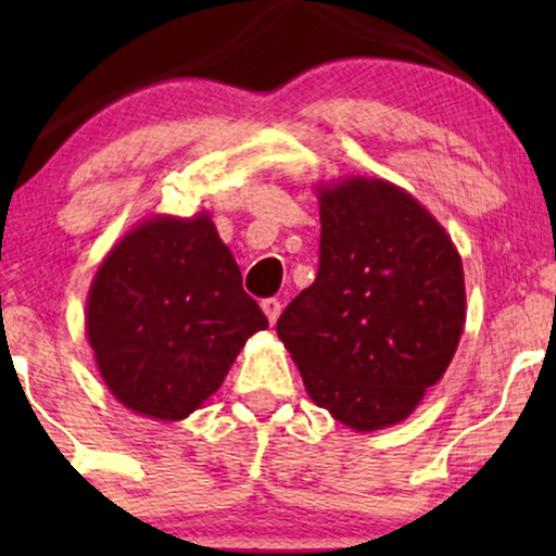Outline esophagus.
Wrapping results in <instances>:
<instances>
[{
    "label": "esophagus",
    "mask_w": 556,
    "mask_h": 556,
    "mask_svg": "<svg viewBox=\"0 0 556 556\" xmlns=\"http://www.w3.org/2000/svg\"><path fill=\"white\" fill-rule=\"evenodd\" d=\"M261 306H263V311H265V316H268V321L270 324H276L278 321V316H280V301L278 299H263L261 301Z\"/></svg>",
    "instance_id": "obj_1"
}]
</instances>
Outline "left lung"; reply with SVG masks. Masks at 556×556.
<instances>
[{
	"instance_id": "8db88e82",
	"label": "left lung",
	"mask_w": 556,
	"mask_h": 556,
	"mask_svg": "<svg viewBox=\"0 0 556 556\" xmlns=\"http://www.w3.org/2000/svg\"><path fill=\"white\" fill-rule=\"evenodd\" d=\"M314 286L276 331L318 407L354 430L413 413L445 375L466 286L453 240L422 204L382 179L324 187Z\"/></svg>"
}]
</instances>
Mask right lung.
Wrapping results in <instances>:
<instances>
[{"mask_svg":"<svg viewBox=\"0 0 556 556\" xmlns=\"http://www.w3.org/2000/svg\"><path fill=\"white\" fill-rule=\"evenodd\" d=\"M88 341L113 397L181 420L219 390L268 318L207 215L156 217L126 235L88 293Z\"/></svg>","mask_w":556,"mask_h":556,"instance_id":"obj_1","label":"right lung"}]
</instances>
